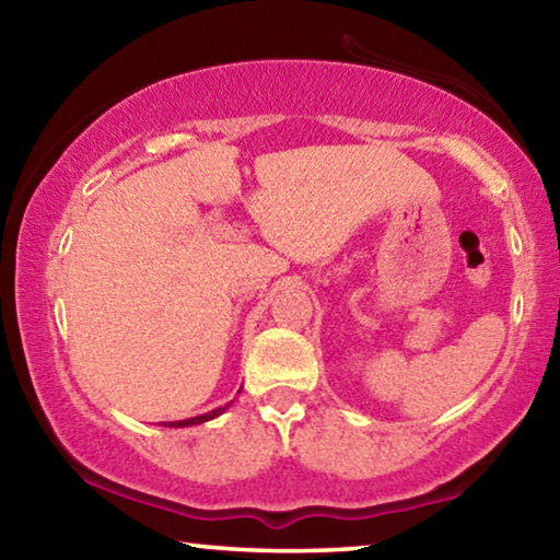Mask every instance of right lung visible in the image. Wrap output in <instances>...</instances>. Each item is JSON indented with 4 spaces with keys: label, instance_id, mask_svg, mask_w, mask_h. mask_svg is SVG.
I'll list each match as a JSON object with an SVG mask.
<instances>
[{
    "label": "right lung",
    "instance_id": "add662e5",
    "mask_svg": "<svg viewBox=\"0 0 560 560\" xmlns=\"http://www.w3.org/2000/svg\"><path fill=\"white\" fill-rule=\"evenodd\" d=\"M222 412H224V407H217V410L207 412V415H200V417H192V420H179V422H170V428H189V424H200V422H207V420H212V417L222 415Z\"/></svg>",
    "mask_w": 560,
    "mask_h": 560
}]
</instances>
